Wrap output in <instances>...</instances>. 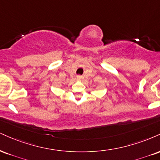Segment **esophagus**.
Wrapping results in <instances>:
<instances>
[{"label":"esophagus","instance_id":"obj_1","mask_svg":"<svg viewBox=\"0 0 160 160\" xmlns=\"http://www.w3.org/2000/svg\"><path fill=\"white\" fill-rule=\"evenodd\" d=\"M77 78H78V79H82V78H83V77L81 76V75H78V76H77Z\"/></svg>","mask_w":160,"mask_h":160}]
</instances>
